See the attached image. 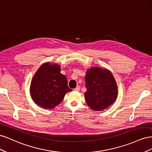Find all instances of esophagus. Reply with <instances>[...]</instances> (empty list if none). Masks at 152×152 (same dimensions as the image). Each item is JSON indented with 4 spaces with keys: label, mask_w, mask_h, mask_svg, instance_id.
I'll use <instances>...</instances> for the list:
<instances>
[{
    "label": "esophagus",
    "mask_w": 152,
    "mask_h": 152,
    "mask_svg": "<svg viewBox=\"0 0 152 152\" xmlns=\"http://www.w3.org/2000/svg\"><path fill=\"white\" fill-rule=\"evenodd\" d=\"M74 90L75 91H79V90H80V86H77L74 89Z\"/></svg>",
    "instance_id": "1"
}]
</instances>
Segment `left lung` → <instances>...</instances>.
Instances as JSON below:
<instances>
[{
	"label": "left lung",
	"mask_w": 152,
	"mask_h": 152,
	"mask_svg": "<svg viewBox=\"0 0 152 152\" xmlns=\"http://www.w3.org/2000/svg\"><path fill=\"white\" fill-rule=\"evenodd\" d=\"M85 81V99L92 110L102 111L115 102L118 94L117 85L107 69L97 66L87 69Z\"/></svg>",
	"instance_id": "8db88e82"
}]
</instances>
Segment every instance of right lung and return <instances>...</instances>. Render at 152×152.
Wrapping results in <instances>:
<instances>
[{
    "label": "right lung",
    "instance_id": "1",
    "mask_svg": "<svg viewBox=\"0 0 152 152\" xmlns=\"http://www.w3.org/2000/svg\"><path fill=\"white\" fill-rule=\"evenodd\" d=\"M58 64L45 63L36 72L30 92L34 102L44 108L52 109L60 103L66 93L72 90L68 86L65 75Z\"/></svg>",
    "mask_w": 152,
    "mask_h": 152
}]
</instances>
